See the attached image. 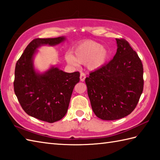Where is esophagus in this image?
<instances>
[{
    "label": "esophagus",
    "instance_id": "34e87169",
    "mask_svg": "<svg viewBox=\"0 0 160 160\" xmlns=\"http://www.w3.org/2000/svg\"><path fill=\"white\" fill-rule=\"evenodd\" d=\"M86 78V74L84 73H80V81H82V82H84V80H85Z\"/></svg>",
    "mask_w": 160,
    "mask_h": 160
}]
</instances>
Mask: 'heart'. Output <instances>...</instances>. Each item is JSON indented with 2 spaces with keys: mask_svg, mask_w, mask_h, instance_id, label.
<instances>
[{
  "mask_svg": "<svg viewBox=\"0 0 160 160\" xmlns=\"http://www.w3.org/2000/svg\"><path fill=\"white\" fill-rule=\"evenodd\" d=\"M109 58V51L101 43L93 41H86L74 48L73 54L69 52L66 54L65 59L68 64L78 66L87 64L91 70H96L102 67Z\"/></svg>",
  "mask_w": 160,
  "mask_h": 160,
  "instance_id": "1",
  "label": "heart"
}]
</instances>
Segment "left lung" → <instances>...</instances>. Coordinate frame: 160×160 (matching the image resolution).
<instances>
[{
    "label": "left lung",
    "mask_w": 160,
    "mask_h": 160,
    "mask_svg": "<svg viewBox=\"0 0 160 160\" xmlns=\"http://www.w3.org/2000/svg\"><path fill=\"white\" fill-rule=\"evenodd\" d=\"M114 58L85 78L91 105L102 120L120 119L129 115L143 89V68L137 53L124 39H116Z\"/></svg>",
    "instance_id": "8db88e82"
}]
</instances>
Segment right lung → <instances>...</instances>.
I'll return each mask as SVG.
<instances>
[{"label":"right lung","mask_w":160,"mask_h":160,"mask_svg":"<svg viewBox=\"0 0 160 160\" xmlns=\"http://www.w3.org/2000/svg\"><path fill=\"white\" fill-rule=\"evenodd\" d=\"M64 39V37L33 39L15 67L14 90L21 108L28 115L48 123L59 121L67 114L80 73H66L52 67L40 74L34 70L32 59L40 46H55Z\"/></svg>","instance_id":"add662e5"}]
</instances>
